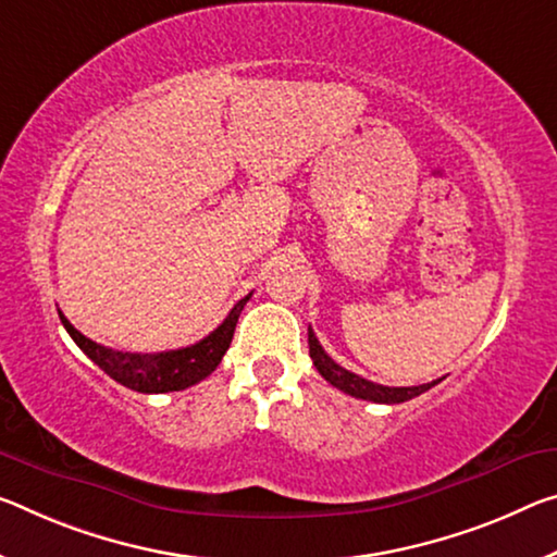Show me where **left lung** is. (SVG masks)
Returning <instances> with one entry per match:
<instances>
[{"instance_id": "obj_1", "label": "left lung", "mask_w": 557, "mask_h": 557, "mask_svg": "<svg viewBox=\"0 0 557 557\" xmlns=\"http://www.w3.org/2000/svg\"><path fill=\"white\" fill-rule=\"evenodd\" d=\"M307 342H310V357L314 361L317 372H320L332 386H337L339 392L349 394V396H357V399H367V401H374V404H401V401L413 399V396H419L423 392H429L431 386H436L441 382V379H436V382L419 384V386H382V384H374V382H369V379L339 367L337 361L326 355V351L322 349V344L317 342L312 326L307 330Z\"/></svg>"}]
</instances>
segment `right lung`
I'll list each match as a JSON object with an SVG mask.
<instances>
[{
	"label": "right lung",
	"mask_w": 557,
	"mask_h": 557,
	"mask_svg": "<svg viewBox=\"0 0 557 557\" xmlns=\"http://www.w3.org/2000/svg\"><path fill=\"white\" fill-rule=\"evenodd\" d=\"M250 295L237 302L223 324L190 347L171 349V351H156V355H134V351H119L109 349L103 344H96L94 339L84 337L76 326L59 312L61 324L72 334V339L78 344V349L99 364L106 374L116 379L119 384L128 386V389L140 394H165V392H181L188 386L198 384L208 374L215 372L220 359L231 347L237 317H240L243 307L247 305Z\"/></svg>",
	"instance_id": "obj_1"
}]
</instances>
